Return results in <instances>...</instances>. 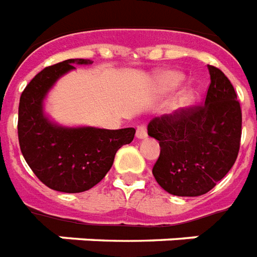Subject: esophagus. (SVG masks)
<instances>
[{"label": "esophagus", "instance_id": "esophagus-1", "mask_svg": "<svg viewBox=\"0 0 257 257\" xmlns=\"http://www.w3.org/2000/svg\"><path fill=\"white\" fill-rule=\"evenodd\" d=\"M137 137H138V138H147L148 137L147 126H140L138 128H137Z\"/></svg>", "mask_w": 257, "mask_h": 257}]
</instances>
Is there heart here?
<instances>
[{
  "label": "heart",
  "instance_id": "heart-1",
  "mask_svg": "<svg viewBox=\"0 0 257 257\" xmlns=\"http://www.w3.org/2000/svg\"><path fill=\"white\" fill-rule=\"evenodd\" d=\"M182 76L179 74H175V72H167V74L162 75L160 78V85H162L163 89H171V87H175V86L181 82ZM192 100V95L189 93H185V94L181 97V102L182 104H188L189 101Z\"/></svg>",
  "mask_w": 257,
  "mask_h": 257
}]
</instances>
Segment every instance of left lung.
I'll return each mask as SVG.
<instances>
[{
	"label": "left lung",
	"instance_id": "8db88e82",
	"mask_svg": "<svg viewBox=\"0 0 257 257\" xmlns=\"http://www.w3.org/2000/svg\"><path fill=\"white\" fill-rule=\"evenodd\" d=\"M211 82L204 102L155 117L148 134L160 145L153 177L174 196L205 194L223 179L237 160L242 113L226 75L208 65Z\"/></svg>",
	"mask_w": 257,
	"mask_h": 257
}]
</instances>
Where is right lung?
Listing matches in <instances>:
<instances>
[{
    "instance_id": "1",
    "label": "right lung",
    "mask_w": 257,
    "mask_h": 257,
    "mask_svg": "<svg viewBox=\"0 0 257 257\" xmlns=\"http://www.w3.org/2000/svg\"><path fill=\"white\" fill-rule=\"evenodd\" d=\"M90 60L69 59L46 67L34 76L20 95L18 137L24 160L48 188L64 193L89 190L109 171L116 152L134 140L136 128L105 130L94 127L63 128L42 113V100L72 64Z\"/></svg>"
}]
</instances>
